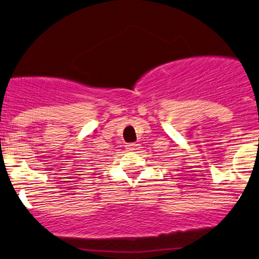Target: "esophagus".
<instances>
[{
    "mask_svg": "<svg viewBox=\"0 0 259 259\" xmlns=\"http://www.w3.org/2000/svg\"><path fill=\"white\" fill-rule=\"evenodd\" d=\"M125 147H126L127 151H134L135 148H138V145H136V144H127V145H125Z\"/></svg>",
    "mask_w": 259,
    "mask_h": 259,
    "instance_id": "esophagus-1",
    "label": "esophagus"
}]
</instances>
